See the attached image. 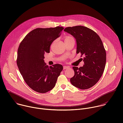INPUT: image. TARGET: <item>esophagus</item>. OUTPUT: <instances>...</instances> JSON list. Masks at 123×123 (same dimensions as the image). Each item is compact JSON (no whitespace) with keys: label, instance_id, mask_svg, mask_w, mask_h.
<instances>
[{"label":"esophagus","instance_id":"esophagus-1","mask_svg":"<svg viewBox=\"0 0 123 123\" xmlns=\"http://www.w3.org/2000/svg\"><path fill=\"white\" fill-rule=\"evenodd\" d=\"M68 68H69V67L68 66H64L63 67V69H68Z\"/></svg>","mask_w":123,"mask_h":123}]
</instances>
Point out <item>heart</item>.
<instances>
[{
  "instance_id": "obj_1",
  "label": "heart",
  "mask_w": 123,
  "mask_h": 123,
  "mask_svg": "<svg viewBox=\"0 0 123 123\" xmlns=\"http://www.w3.org/2000/svg\"><path fill=\"white\" fill-rule=\"evenodd\" d=\"M74 39L72 37H69V36H67L65 37V41H67V40H68L70 39Z\"/></svg>"
}]
</instances>
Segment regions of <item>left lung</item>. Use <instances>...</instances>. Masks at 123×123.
Wrapping results in <instances>:
<instances>
[{"label": "left lung", "mask_w": 123, "mask_h": 123, "mask_svg": "<svg viewBox=\"0 0 123 123\" xmlns=\"http://www.w3.org/2000/svg\"><path fill=\"white\" fill-rule=\"evenodd\" d=\"M64 31L76 39V53L81 54L83 67H73L74 75L72 84L81 90L88 89L95 85L102 76L106 63V52L102 41L93 30L82 26L68 27Z\"/></svg>", "instance_id": "8db88e82"}]
</instances>
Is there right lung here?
Wrapping results in <instances>:
<instances>
[{
  "mask_svg": "<svg viewBox=\"0 0 123 123\" xmlns=\"http://www.w3.org/2000/svg\"><path fill=\"white\" fill-rule=\"evenodd\" d=\"M62 27L37 28L30 31L21 42L16 63L19 72L29 86L39 93H46L55 87L63 70L56 64L48 67L44 62V54L49 53L50 46L58 37Z\"/></svg>",
  "mask_w": 123,
  "mask_h": 123,
  "instance_id": "obj_1",
  "label": "right lung"
}]
</instances>
